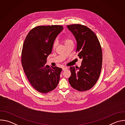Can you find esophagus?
<instances>
[{
	"label": "esophagus",
	"instance_id": "34e87169",
	"mask_svg": "<svg viewBox=\"0 0 125 125\" xmlns=\"http://www.w3.org/2000/svg\"><path fill=\"white\" fill-rule=\"evenodd\" d=\"M68 68L67 67H63L62 68V70H63V71H65V70H66V69H67Z\"/></svg>",
	"mask_w": 125,
	"mask_h": 125
}]
</instances>
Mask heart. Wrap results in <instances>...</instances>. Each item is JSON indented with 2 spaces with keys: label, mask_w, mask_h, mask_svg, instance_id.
Wrapping results in <instances>:
<instances>
[{
  "label": "heart",
  "mask_w": 125,
  "mask_h": 125,
  "mask_svg": "<svg viewBox=\"0 0 125 125\" xmlns=\"http://www.w3.org/2000/svg\"><path fill=\"white\" fill-rule=\"evenodd\" d=\"M64 42L65 45V44H66L67 43H70V42H72V41H71L70 39L66 38V39H65V40L64 41ZM56 46H57V42H54V43H53V47L55 48Z\"/></svg>",
  "instance_id": "1"
}]
</instances>
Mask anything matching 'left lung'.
Listing matches in <instances>:
<instances>
[{
	"label": "left lung",
	"instance_id": "left-lung-1",
	"mask_svg": "<svg viewBox=\"0 0 125 125\" xmlns=\"http://www.w3.org/2000/svg\"><path fill=\"white\" fill-rule=\"evenodd\" d=\"M77 42L76 52L82 59L80 67L70 68L69 82L75 90L84 92L90 90L97 82L101 70L102 52L100 44L94 32L79 24L67 25Z\"/></svg>",
	"mask_w": 125,
	"mask_h": 125
}]
</instances>
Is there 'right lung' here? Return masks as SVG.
<instances>
[{"label":"right lung","instance_id":"1","mask_svg":"<svg viewBox=\"0 0 125 125\" xmlns=\"http://www.w3.org/2000/svg\"><path fill=\"white\" fill-rule=\"evenodd\" d=\"M62 26H40L32 29L25 40L21 61L31 85L38 92L46 94L57 86L62 69L45 65L53 43L63 30Z\"/></svg>","mask_w":125,"mask_h":125}]
</instances>
